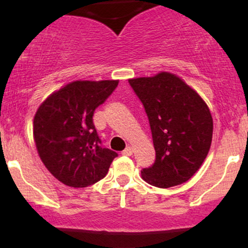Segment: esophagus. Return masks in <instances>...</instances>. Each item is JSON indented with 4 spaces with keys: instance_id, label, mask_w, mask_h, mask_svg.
<instances>
[{
    "instance_id": "obj_1",
    "label": "esophagus",
    "mask_w": 248,
    "mask_h": 248,
    "mask_svg": "<svg viewBox=\"0 0 248 248\" xmlns=\"http://www.w3.org/2000/svg\"><path fill=\"white\" fill-rule=\"evenodd\" d=\"M133 154V149L130 147H127L126 149L124 150V152H122V155H124V156H130Z\"/></svg>"
}]
</instances>
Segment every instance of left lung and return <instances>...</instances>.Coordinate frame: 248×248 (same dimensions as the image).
<instances>
[{
	"mask_svg": "<svg viewBox=\"0 0 248 248\" xmlns=\"http://www.w3.org/2000/svg\"><path fill=\"white\" fill-rule=\"evenodd\" d=\"M128 81L147 113L156 153L142 177L162 189L189 181L211 146L213 121L207 105L171 73Z\"/></svg>",
	"mask_w": 248,
	"mask_h": 248,
	"instance_id": "8db88e82",
	"label": "left lung"
}]
</instances>
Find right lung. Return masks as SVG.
I'll list each match as a JSON object with an SVG mask.
<instances>
[{
	"label": "right lung",
	"mask_w": 248,
	"mask_h": 248,
	"mask_svg": "<svg viewBox=\"0 0 248 248\" xmlns=\"http://www.w3.org/2000/svg\"><path fill=\"white\" fill-rule=\"evenodd\" d=\"M118 84V80L73 81L52 93L37 110L33 138L39 157L65 186L86 187L96 183L118 156L101 146L93 124L95 109Z\"/></svg>",
	"instance_id": "1"
}]
</instances>
